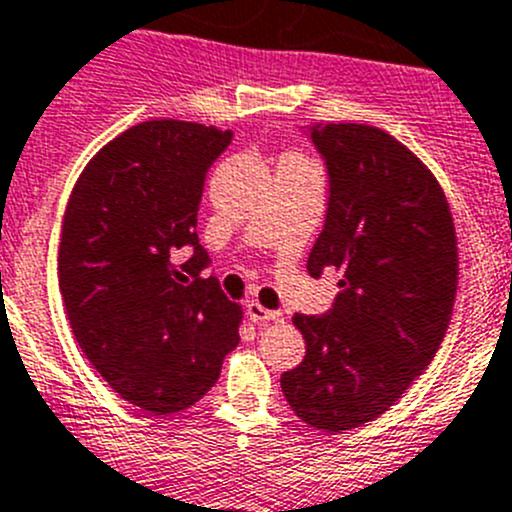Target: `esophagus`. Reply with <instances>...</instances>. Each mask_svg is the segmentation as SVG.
<instances>
[{
  "mask_svg": "<svg viewBox=\"0 0 512 512\" xmlns=\"http://www.w3.org/2000/svg\"><path fill=\"white\" fill-rule=\"evenodd\" d=\"M247 315H250L252 322H285V315L277 310H267L260 302H250L247 305Z\"/></svg>",
  "mask_w": 512,
  "mask_h": 512,
  "instance_id": "obj_1",
  "label": "esophagus"
}]
</instances>
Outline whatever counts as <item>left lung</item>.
<instances>
[{
  "instance_id": "obj_1",
  "label": "left lung",
  "mask_w": 512,
  "mask_h": 512,
  "mask_svg": "<svg viewBox=\"0 0 512 512\" xmlns=\"http://www.w3.org/2000/svg\"><path fill=\"white\" fill-rule=\"evenodd\" d=\"M327 165L325 227L307 272L337 275L327 315L292 317L305 360L282 372L297 418L337 435L380 418L430 365L458 290V240L443 187L388 132L315 124Z\"/></svg>"
}]
</instances>
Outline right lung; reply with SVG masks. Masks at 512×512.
Returning <instances> with one entry per match:
<instances>
[{"label":"right lung","instance_id":"add662e5","mask_svg":"<svg viewBox=\"0 0 512 512\" xmlns=\"http://www.w3.org/2000/svg\"><path fill=\"white\" fill-rule=\"evenodd\" d=\"M230 130L150 119L79 175L59 237V292L79 347L109 388L152 415L195 405L240 342L242 307L200 277L207 170ZM177 249L191 255L177 271Z\"/></svg>","mask_w":512,"mask_h":512}]
</instances>
